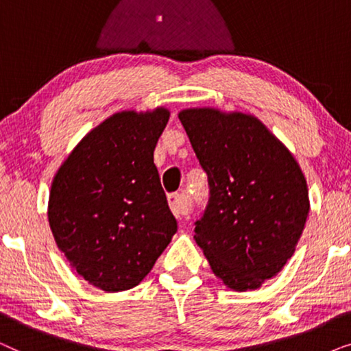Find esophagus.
I'll list each match as a JSON object with an SVG mask.
<instances>
[{
	"mask_svg": "<svg viewBox=\"0 0 351 351\" xmlns=\"http://www.w3.org/2000/svg\"><path fill=\"white\" fill-rule=\"evenodd\" d=\"M167 203H169L172 214H174L177 219H182V217H185V215H189L191 204H190V199L186 198L185 195H182V193L167 195Z\"/></svg>",
	"mask_w": 351,
	"mask_h": 351,
	"instance_id": "34e87169",
	"label": "esophagus"
}]
</instances>
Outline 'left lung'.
I'll return each instance as SVG.
<instances>
[{
	"instance_id": "1",
	"label": "left lung",
	"mask_w": 351,
	"mask_h": 351,
	"mask_svg": "<svg viewBox=\"0 0 351 351\" xmlns=\"http://www.w3.org/2000/svg\"><path fill=\"white\" fill-rule=\"evenodd\" d=\"M209 179L195 241L230 289H258L292 257L310 213L308 186L287 147L254 114L179 113Z\"/></svg>"
}]
</instances>
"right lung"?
<instances>
[{"label":"right lung","mask_w":351,"mask_h":351,"mask_svg":"<svg viewBox=\"0 0 351 351\" xmlns=\"http://www.w3.org/2000/svg\"><path fill=\"white\" fill-rule=\"evenodd\" d=\"M169 110H124L81 138L52 179L47 219L76 275L105 292L132 289L177 232L153 152Z\"/></svg>","instance_id":"obj_1"}]
</instances>
